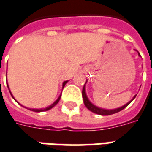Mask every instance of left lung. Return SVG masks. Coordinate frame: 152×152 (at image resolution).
Wrapping results in <instances>:
<instances>
[{"label":"left lung","mask_w":152,"mask_h":152,"mask_svg":"<svg viewBox=\"0 0 152 152\" xmlns=\"http://www.w3.org/2000/svg\"><path fill=\"white\" fill-rule=\"evenodd\" d=\"M139 56L140 57V54L139 53ZM86 83H87V81H86ZM86 83L84 84L83 88V91H82V96H83V103L85 105V106L87 108L91 110V112L95 113H97V114H99V115H110V114H113V113H116L119 112V111L122 110L123 109H125L126 106L129 105V104L132 101V100L134 99L135 97L137 96V95H134V97L132 98V100H130L129 102H127L126 104H125L124 106H121V107H118V108L116 109H112V110H107V109H103V108H100L99 106H95L94 104L90 101V100L88 99V96H87V94H86Z\"/></svg>","instance_id":"left-lung-1"}]
</instances>
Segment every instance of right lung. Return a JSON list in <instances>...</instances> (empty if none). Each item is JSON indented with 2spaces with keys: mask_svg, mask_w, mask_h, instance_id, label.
Here are the masks:
<instances>
[{
  "mask_svg": "<svg viewBox=\"0 0 152 152\" xmlns=\"http://www.w3.org/2000/svg\"><path fill=\"white\" fill-rule=\"evenodd\" d=\"M6 75H7V74H6ZM6 77H7V76H6ZM6 82H7V86H8V90H9V92H10L11 95H12V97L13 99H14V100H15V101L16 102H17V103L20 104V106H22V105H21V104H20V102H18L16 101V100H15V98L13 97L12 94V92H11V91H10V89H9V87H8V81H7V79H6ZM67 82H68V80H66V81H64V82H63V83H62V89H63V88H64V86H65V84H66V83H67ZM61 95H59V97L57 98V99L56 100V101H55L54 102H53V103L51 104L50 106H47V107H46V108H42V109H31V108H27V107H25V106H23V107H25V108L29 109L30 110L34 111V112H43V111H47V110H50V109H52L53 107V106H56V105H57V103H58V102H59L60 99H61Z\"/></svg>",
  "mask_w": 152,
  "mask_h": 152,
  "instance_id": "1",
  "label": "right lung"
}]
</instances>
